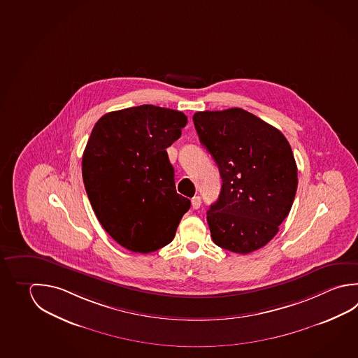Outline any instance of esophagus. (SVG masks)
I'll return each instance as SVG.
<instances>
[{
	"instance_id": "obj_1",
	"label": "esophagus",
	"mask_w": 358,
	"mask_h": 358,
	"mask_svg": "<svg viewBox=\"0 0 358 358\" xmlns=\"http://www.w3.org/2000/svg\"><path fill=\"white\" fill-rule=\"evenodd\" d=\"M201 203H202L201 196H193V198H192V207H193V208H199V207H201Z\"/></svg>"
}]
</instances>
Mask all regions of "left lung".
Wrapping results in <instances>:
<instances>
[{
    "instance_id": "1",
    "label": "left lung",
    "mask_w": 358,
    "mask_h": 358,
    "mask_svg": "<svg viewBox=\"0 0 358 358\" xmlns=\"http://www.w3.org/2000/svg\"><path fill=\"white\" fill-rule=\"evenodd\" d=\"M193 121L223 182L207 210L212 240L236 254L264 248L289 215L298 188L290 143L242 108L196 112Z\"/></svg>"
}]
</instances>
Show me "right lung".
Returning a JSON list of instances; mask_svg holds the SVG:
<instances>
[{"label":"right lung","instance_id":"1","mask_svg":"<svg viewBox=\"0 0 358 358\" xmlns=\"http://www.w3.org/2000/svg\"><path fill=\"white\" fill-rule=\"evenodd\" d=\"M187 122L180 110L143 104L106 113L94 124L82 160L85 192L122 248L149 254L166 246L190 208L176 193L166 152Z\"/></svg>","mask_w":358,"mask_h":358}]
</instances>
